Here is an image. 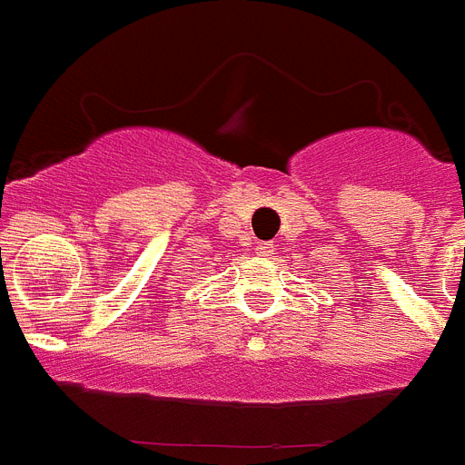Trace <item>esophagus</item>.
<instances>
[{
    "label": "esophagus",
    "instance_id": "34e87169",
    "mask_svg": "<svg viewBox=\"0 0 465 465\" xmlns=\"http://www.w3.org/2000/svg\"><path fill=\"white\" fill-rule=\"evenodd\" d=\"M255 251H257V255H260V257H272V255H274V251H276V245L272 243V241H262V243L255 245Z\"/></svg>",
    "mask_w": 465,
    "mask_h": 465
}]
</instances>
